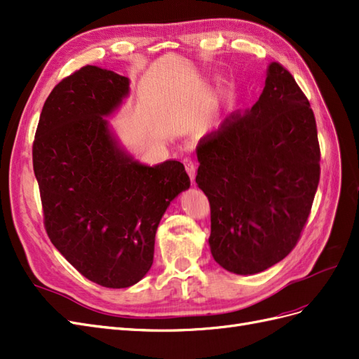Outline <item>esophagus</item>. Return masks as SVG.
<instances>
[{"label":"esophagus","mask_w":359,"mask_h":359,"mask_svg":"<svg viewBox=\"0 0 359 359\" xmlns=\"http://www.w3.org/2000/svg\"><path fill=\"white\" fill-rule=\"evenodd\" d=\"M184 166H186V170L189 173V177L191 180V182L194 181V175H196V165H194V161L190 158V157H186L184 158Z\"/></svg>","instance_id":"obj_1"}]
</instances>
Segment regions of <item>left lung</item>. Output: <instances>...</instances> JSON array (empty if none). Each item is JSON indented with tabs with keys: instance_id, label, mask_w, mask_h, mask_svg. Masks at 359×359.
Wrapping results in <instances>:
<instances>
[{
	"instance_id": "obj_1",
	"label": "left lung",
	"mask_w": 359,
	"mask_h": 359,
	"mask_svg": "<svg viewBox=\"0 0 359 359\" xmlns=\"http://www.w3.org/2000/svg\"><path fill=\"white\" fill-rule=\"evenodd\" d=\"M196 153L215 262L248 276L285 259L301 238L320 178L316 119L293 76L271 62L252 109L231 114L199 140Z\"/></svg>"
}]
</instances>
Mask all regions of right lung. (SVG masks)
I'll return each instance as SVG.
<instances>
[{
	"label": "right lung",
	"mask_w": 359,
	"mask_h": 359,
	"mask_svg": "<svg viewBox=\"0 0 359 359\" xmlns=\"http://www.w3.org/2000/svg\"><path fill=\"white\" fill-rule=\"evenodd\" d=\"M127 95L126 76L76 70L43 104L32 144L49 240L83 277L112 289L145 277L161 217L190 187L182 163L147 166L118 145L103 116Z\"/></svg>",
	"instance_id": "obj_1"
}]
</instances>
